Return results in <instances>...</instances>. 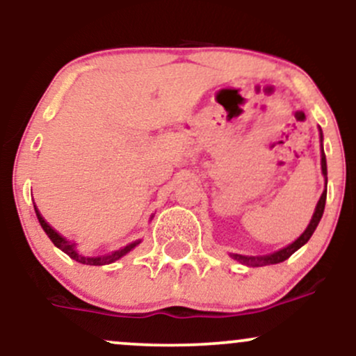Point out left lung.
<instances>
[{
  "label": "left lung",
  "instance_id": "1",
  "mask_svg": "<svg viewBox=\"0 0 356 356\" xmlns=\"http://www.w3.org/2000/svg\"><path fill=\"white\" fill-rule=\"evenodd\" d=\"M321 131V129H319ZM321 134V171H323V177H325V181L328 183V170H326V156H325V151H323V133ZM325 203H326V188L323 191V195L319 197V202L316 205V210H314L313 217H311V222L309 225L306 227V230L302 232L301 235L294 241L293 243H289V245L284 247V249L277 250V252H273V254H267V255H241V254H230L232 259H235L237 262H241V264H245V266H252V267H261V266H270V264H279V262H284L286 259H289L291 255L296 252L298 249H301L305 243L309 241L311 235H313V232L316 230L319 220H321L323 217V211H325Z\"/></svg>",
  "mask_w": 356,
  "mask_h": 356
}]
</instances>
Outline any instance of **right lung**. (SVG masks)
I'll list each match as a JSON object with an SVG mask.
<instances>
[{
    "label": "right lung",
    "instance_id": "right-lung-1",
    "mask_svg": "<svg viewBox=\"0 0 356 356\" xmlns=\"http://www.w3.org/2000/svg\"><path fill=\"white\" fill-rule=\"evenodd\" d=\"M35 213H37L40 225H42V229L45 230V234L49 235L50 241L54 242V245L58 247L60 250H63V252L69 255L70 259H74V261L81 262V264H86V266H106V264H113V262L119 261V259H121V257H124V255H126L127 252H131V250H133L136 245H139V243H141V241H136V242L127 243V245L122 247V249L114 250V252H111V254L97 255V257H87V255L79 254L77 247H75L74 242L67 241V238L62 237V235H60L57 230L51 229L49 223H47L45 218L42 217V213H40L38 209H35Z\"/></svg>",
    "mask_w": 356,
    "mask_h": 356
}]
</instances>
